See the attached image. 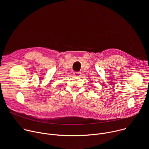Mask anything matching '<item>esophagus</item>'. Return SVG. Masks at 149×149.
Segmentation results:
<instances>
[{"label": "esophagus", "instance_id": "esophagus-1", "mask_svg": "<svg viewBox=\"0 0 149 149\" xmlns=\"http://www.w3.org/2000/svg\"><path fill=\"white\" fill-rule=\"evenodd\" d=\"M74 75L75 77H79L81 75V72H74Z\"/></svg>", "mask_w": 149, "mask_h": 149}]
</instances>
